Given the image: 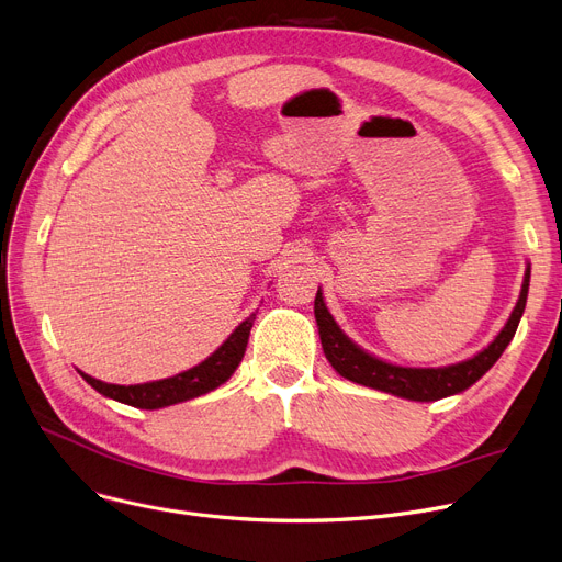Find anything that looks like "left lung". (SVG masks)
Masks as SVG:
<instances>
[{"label":"left lung","instance_id":"8db88e82","mask_svg":"<svg viewBox=\"0 0 562 562\" xmlns=\"http://www.w3.org/2000/svg\"><path fill=\"white\" fill-rule=\"evenodd\" d=\"M528 282H530V268H526V278H524L517 307L512 310L505 328L498 333V337L492 341V345L484 351H480L477 356H473L471 360L450 364V368H425V370L400 368V364H390L370 353H364L345 333L339 330L330 312L326 310L322 291H316L314 316H316V326H319L324 353L339 376L374 390H383V393L397 395L404 400L436 402L448 395L461 393V390L471 387L484 372H490L492 364L501 358V353L509 345V339L517 333L519 319L526 307V299H528Z\"/></svg>","mask_w":562,"mask_h":562}]
</instances>
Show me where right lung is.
I'll return each mask as SVG.
<instances>
[{"mask_svg": "<svg viewBox=\"0 0 562 562\" xmlns=\"http://www.w3.org/2000/svg\"><path fill=\"white\" fill-rule=\"evenodd\" d=\"M252 324H255V314H250L248 319L225 339V345L217 351H213L204 362L194 364V368L188 372H181L177 376H169L162 381L137 383V385H116V383H103L85 372H80V376L91 387L99 390L101 395L116 400L121 404L135 406V408L154 411V408H162L169 404H179V402L211 393V390L223 385L234 374L238 362L243 360V353H246Z\"/></svg>", "mask_w": 562, "mask_h": 562, "instance_id": "obj_1", "label": "right lung"}]
</instances>
